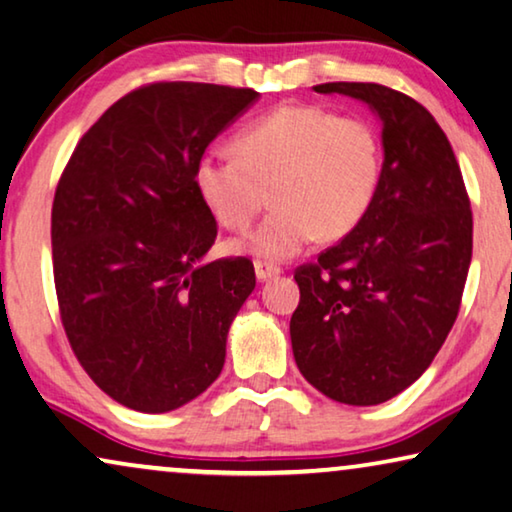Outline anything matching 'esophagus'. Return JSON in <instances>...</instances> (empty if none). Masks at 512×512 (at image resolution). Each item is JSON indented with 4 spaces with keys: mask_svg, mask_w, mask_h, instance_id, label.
Returning a JSON list of instances; mask_svg holds the SVG:
<instances>
[{
    "mask_svg": "<svg viewBox=\"0 0 512 512\" xmlns=\"http://www.w3.org/2000/svg\"><path fill=\"white\" fill-rule=\"evenodd\" d=\"M255 273H257V280H269L273 276H278L280 266L273 262H266V259H255Z\"/></svg>",
    "mask_w": 512,
    "mask_h": 512,
    "instance_id": "obj_1",
    "label": "esophagus"
}]
</instances>
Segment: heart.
<instances>
[{
    "label": "heart",
    "mask_w": 512,
    "mask_h": 512,
    "mask_svg": "<svg viewBox=\"0 0 512 512\" xmlns=\"http://www.w3.org/2000/svg\"><path fill=\"white\" fill-rule=\"evenodd\" d=\"M381 140L363 117L319 105H282L234 137V154L207 151L197 193L227 230H246L271 200L276 209L234 250L287 259L315 241L356 230L381 181Z\"/></svg>",
    "instance_id": "b5f03b06"
}]
</instances>
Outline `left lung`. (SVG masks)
I'll return each instance as SVG.
<instances>
[{"mask_svg":"<svg viewBox=\"0 0 512 512\" xmlns=\"http://www.w3.org/2000/svg\"><path fill=\"white\" fill-rule=\"evenodd\" d=\"M379 114L384 165L375 202L345 239L294 271L289 322L301 375L326 398L370 407L430 368L467 282L474 216L446 133L421 103L375 82H326Z\"/></svg>","mask_w":512,"mask_h":512,"instance_id":"obj_1","label":"left lung"}]
</instances>
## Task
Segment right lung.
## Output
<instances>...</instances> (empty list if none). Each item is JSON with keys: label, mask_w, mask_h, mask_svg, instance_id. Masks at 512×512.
I'll use <instances>...</instances> for the list:
<instances>
[{"label": "right lung", "mask_w": 512, "mask_h": 512, "mask_svg": "<svg viewBox=\"0 0 512 512\" xmlns=\"http://www.w3.org/2000/svg\"><path fill=\"white\" fill-rule=\"evenodd\" d=\"M257 96L204 82L137 87L80 137L61 172L50 230L59 317L87 375L128 409H177L223 370L255 266L202 262L218 223L195 165Z\"/></svg>", "instance_id": "obj_1"}]
</instances>
